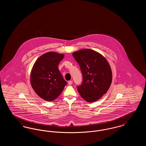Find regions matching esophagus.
Returning a JSON list of instances; mask_svg holds the SVG:
<instances>
[{"label":"esophagus","instance_id":"34e87169","mask_svg":"<svg viewBox=\"0 0 146 146\" xmlns=\"http://www.w3.org/2000/svg\"><path fill=\"white\" fill-rule=\"evenodd\" d=\"M72 83H73V81H72V80H70V81H68V85H72Z\"/></svg>","mask_w":146,"mask_h":146}]
</instances>
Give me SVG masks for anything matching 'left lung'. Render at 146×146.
I'll use <instances>...</instances> for the list:
<instances>
[{"label": "left lung", "instance_id": "1", "mask_svg": "<svg viewBox=\"0 0 146 146\" xmlns=\"http://www.w3.org/2000/svg\"><path fill=\"white\" fill-rule=\"evenodd\" d=\"M73 56L80 66L83 82L77 89L84 100L88 102L100 99L109 89L111 80V70L104 56L90 49L74 52Z\"/></svg>", "mask_w": 146, "mask_h": 146}]
</instances>
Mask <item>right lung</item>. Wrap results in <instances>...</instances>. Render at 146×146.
Masks as SVG:
<instances>
[{
	"instance_id": "1",
	"label": "right lung",
	"mask_w": 146,
	"mask_h": 146,
	"mask_svg": "<svg viewBox=\"0 0 146 146\" xmlns=\"http://www.w3.org/2000/svg\"><path fill=\"white\" fill-rule=\"evenodd\" d=\"M64 56L49 52L39 57L33 67L31 83L36 94L47 101H52L61 94L67 82L58 65Z\"/></svg>"
}]
</instances>
